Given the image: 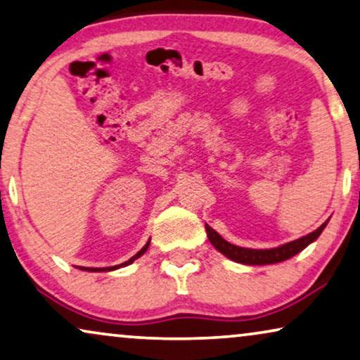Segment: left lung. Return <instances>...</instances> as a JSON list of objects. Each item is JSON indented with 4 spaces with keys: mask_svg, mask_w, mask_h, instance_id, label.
Masks as SVG:
<instances>
[{
    "mask_svg": "<svg viewBox=\"0 0 360 360\" xmlns=\"http://www.w3.org/2000/svg\"><path fill=\"white\" fill-rule=\"evenodd\" d=\"M326 223H323L316 231L309 233L308 236H303L297 240H292V243H287L283 245H278L275 249H245V248H239V245H234L224 240L221 236L216 233L213 228H210L208 224H205L206 228V234H208L210 243L214 245V249H218L221 254H224L226 257L234 260V262L239 264H245V265H267V264H277V262H283L293 255H297L298 252L319 238V234L323 233V229L326 228Z\"/></svg>",
    "mask_w": 360,
    "mask_h": 360,
    "instance_id": "1",
    "label": "left lung"
}]
</instances>
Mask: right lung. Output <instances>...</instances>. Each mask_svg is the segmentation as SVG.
Returning <instances> with one entry per match:
<instances>
[{
	"mask_svg": "<svg viewBox=\"0 0 360 360\" xmlns=\"http://www.w3.org/2000/svg\"><path fill=\"white\" fill-rule=\"evenodd\" d=\"M149 244H150V240H149V243H147V244L144 245V248H142V249L139 250V252H137V254L134 255V257H131L129 260H127V262L121 264V265H115V267H103V269H90V267H82V270H88V272H110V270H116V269H120V267H126V265H129V264L134 262L136 259H139L141 255L146 252L147 248H149Z\"/></svg>",
	"mask_w": 360,
	"mask_h": 360,
	"instance_id": "add662e5",
	"label": "right lung"
}]
</instances>
